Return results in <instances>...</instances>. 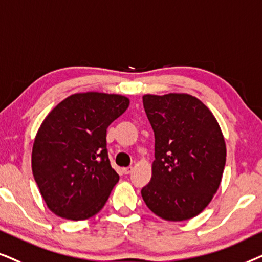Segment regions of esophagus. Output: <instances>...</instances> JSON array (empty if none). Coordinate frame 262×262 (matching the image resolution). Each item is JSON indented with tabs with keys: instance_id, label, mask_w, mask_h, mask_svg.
<instances>
[{
	"instance_id": "esophagus-1",
	"label": "esophagus",
	"mask_w": 262,
	"mask_h": 262,
	"mask_svg": "<svg viewBox=\"0 0 262 262\" xmlns=\"http://www.w3.org/2000/svg\"><path fill=\"white\" fill-rule=\"evenodd\" d=\"M122 171H123L124 175H129V173H130L132 171H133V167H132V166L123 167V170H122Z\"/></svg>"
}]
</instances>
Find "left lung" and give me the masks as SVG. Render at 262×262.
<instances>
[{"label": "left lung", "instance_id": "left-lung-1", "mask_svg": "<svg viewBox=\"0 0 262 262\" xmlns=\"http://www.w3.org/2000/svg\"><path fill=\"white\" fill-rule=\"evenodd\" d=\"M142 103L155 132L156 158L142 199L165 221L194 218L221 184L226 160L221 127L201 100L186 93L145 95Z\"/></svg>", "mask_w": 262, "mask_h": 262}]
</instances>
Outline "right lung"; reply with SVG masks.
Returning a JSON list of instances; mask_svg holds the SVG:
<instances>
[{
  "label": "right lung",
  "instance_id": "obj_1",
  "mask_svg": "<svg viewBox=\"0 0 262 262\" xmlns=\"http://www.w3.org/2000/svg\"><path fill=\"white\" fill-rule=\"evenodd\" d=\"M128 105L120 95L75 93L45 117L34 139L32 172L56 215L83 221L105 205L120 180L107 156L106 129Z\"/></svg>",
  "mask_w": 262,
  "mask_h": 262
}]
</instances>
